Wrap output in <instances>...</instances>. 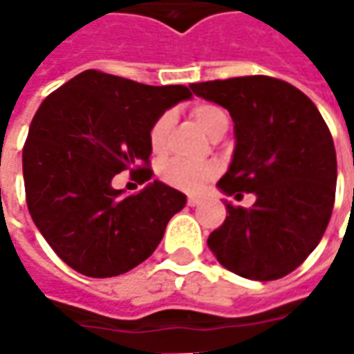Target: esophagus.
Wrapping results in <instances>:
<instances>
[{
    "label": "esophagus",
    "mask_w": 354,
    "mask_h": 354,
    "mask_svg": "<svg viewBox=\"0 0 354 354\" xmlns=\"http://www.w3.org/2000/svg\"><path fill=\"white\" fill-rule=\"evenodd\" d=\"M199 203H201L199 197H193V195H189V197H187V205H189V207H197Z\"/></svg>",
    "instance_id": "esophagus-1"
}]
</instances>
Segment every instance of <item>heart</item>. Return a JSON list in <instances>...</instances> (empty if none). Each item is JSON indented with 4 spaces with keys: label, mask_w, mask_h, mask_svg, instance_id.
<instances>
[{
    "label": "heart",
    "mask_w": 354,
    "mask_h": 354,
    "mask_svg": "<svg viewBox=\"0 0 354 354\" xmlns=\"http://www.w3.org/2000/svg\"><path fill=\"white\" fill-rule=\"evenodd\" d=\"M192 117L195 119V123L199 124L201 129L212 138L218 132L227 129L225 111L220 106L210 104V102L195 104L192 108ZM170 127H172V115L170 113H162L161 117H157L153 121L151 129H149V134H147L149 147H151L153 153H162L165 151ZM216 174H218V167L210 161L193 162L184 161V159H169V161L162 162L161 169H159V178L165 184L185 193L201 192Z\"/></svg>",
    "instance_id": "1"
}]
</instances>
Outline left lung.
Here are the masks:
<instances>
[{"instance_id":"8db88e82","label":"left lung","mask_w":354,"mask_h":354,"mask_svg":"<svg viewBox=\"0 0 354 354\" xmlns=\"http://www.w3.org/2000/svg\"><path fill=\"white\" fill-rule=\"evenodd\" d=\"M235 123V151L218 182L225 195L254 193L250 208L227 203L208 248L235 274L274 281L317 248L332 216L337 161L332 134L309 96L269 75L193 83Z\"/></svg>"}]
</instances>
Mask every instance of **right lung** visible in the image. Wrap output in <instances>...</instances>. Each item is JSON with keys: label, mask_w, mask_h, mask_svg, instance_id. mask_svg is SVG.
I'll use <instances>...</instances> for the list:
<instances>
[{"label": "right lung", "mask_w": 354, "mask_h": 354, "mask_svg": "<svg viewBox=\"0 0 354 354\" xmlns=\"http://www.w3.org/2000/svg\"><path fill=\"white\" fill-rule=\"evenodd\" d=\"M192 91L153 87L87 70L50 93L35 111L22 149L32 220L60 260L77 273L106 279L147 260L185 195L153 180L124 197L111 182L129 170L144 184L149 129Z\"/></svg>", "instance_id": "1"}]
</instances>
